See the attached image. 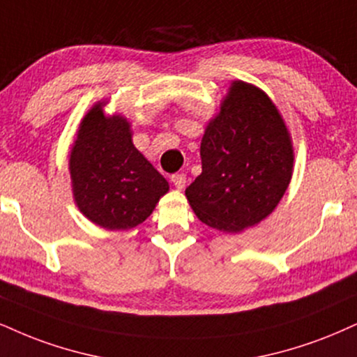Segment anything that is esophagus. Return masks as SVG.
Listing matches in <instances>:
<instances>
[{"label":"esophagus","instance_id":"34e87169","mask_svg":"<svg viewBox=\"0 0 357 357\" xmlns=\"http://www.w3.org/2000/svg\"><path fill=\"white\" fill-rule=\"evenodd\" d=\"M172 182H174L175 188H178V190H182V188L185 187L187 175H185V174H174V175H172Z\"/></svg>","mask_w":357,"mask_h":357}]
</instances>
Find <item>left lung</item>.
Instances as JSON below:
<instances>
[{"mask_svg": "<svg viewBox=\"0 0 357 357\" xmlns=\"http://www.w3.org/2000/svg\"><path fill=\"white\" fill-rule=\"evenodd\" d=\"M202 174L187 187L193 212L220 231H241L268 217L291 180L293 149L265 92L235 81L200 145Z\"/></svg>", "mask_w": 357, "mask_h": 357, "instance_id": "1", "label": "left lung"}]
</instances>
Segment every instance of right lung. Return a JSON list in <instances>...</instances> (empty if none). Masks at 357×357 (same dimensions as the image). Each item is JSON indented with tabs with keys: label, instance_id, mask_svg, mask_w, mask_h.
<instances>
[{
	"label": "right lung",
	"instance_id": "right-lung-1",
	"mask_svg": "<svg viewBox=\"0 0 357 357\" xmlns=\"http://www.w3.org/2000/svg\"><path fill=\"white\" fill-rule=\"evenodd\" d=\"M124 117H104L98 104L81 122L69 158L81 212L107 230H129L147 220L169 182L132 144Z\"/></svg>",
	"mask_w": 357,
	"mask_h": 357
}]
</instances>
